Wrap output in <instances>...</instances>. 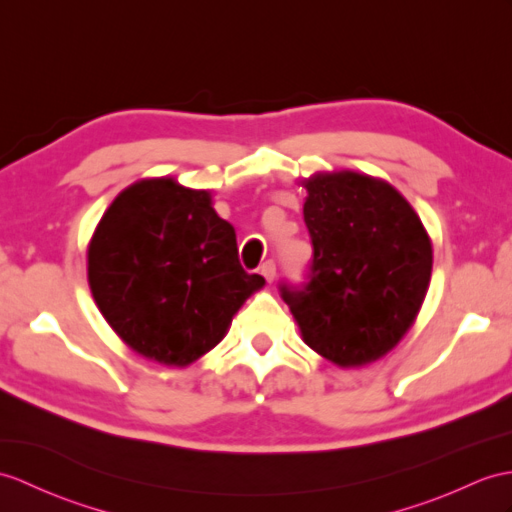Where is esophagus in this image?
<instances>
[{
  "instance_id": "1",
  "label": "esophagus",
  "mask_w": 512,
  "mask_h": 512,
  "mask_svg": "<svg viewBox=\"0 0 512 512\" xmlns=\"http://www.w3.org/2000/svg\"><path fill=\"white\" fill-rule=\"evenodd\" d=\"M259 272H261V275L266 277V281H275V277H277V266H275V261H272V259L264 261V264H261V268H259Z\"/></svg>"
}]
</instances>
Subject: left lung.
Instances as JSON below:
<instances>
[{
    "label": "left lung",
    "mask_w": 512,
    "mask_h": 512,
    "mask_svg": "<svg viewBox=\"0 0 512 512\" xmlns=\"http://www.w3.org/2000/svg\"><path fill=\"white\" fill-rule=\"evenodd\" d=\"M303 187L314 259L305 283L279 285L281 299L318 355L342 368L371 364L421 310L432 277L430 235L382 178L320 172Z\"/></svg>",
    "instance_id": "left-lung-1"
}]
</instances>
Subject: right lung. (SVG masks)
<instances>
[{
  "label": "right lung",
  "mask_w": 512,
  "mask_h": 512,
  "mask_svg": "<svg viewBox=\"0 0 512 512\" xmlns=\"http://www.w3.org/2000/svg\"><path fill=\"white\" fill-rule=\"evenodd\" d=\"M89 288L106 323L135 353L187 366L227 334L264 277L237 259L235 229L205 189L144 178L117 196L87 253Z\"/></svg>",
  "instance_id": "obj_1"
}]
</instances>
